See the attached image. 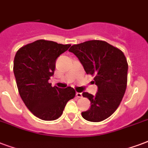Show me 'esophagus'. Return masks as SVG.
<instances>
[{
    "label": "esophagus",
    "mask_w": 148,
    "mask_h": 148,
    "mask_svg": "<svg viewBox=\"0 0 148 148\" xmlns=\"http://www.w3.org/2000/svg\"><path fill=\"white\" fill-rule=\"evenodd\" d=\"M75 96L77 97H82V93H78V92H76V93H75Z\"/></svg>",
    "instance_id": "esophagus-1"
}]
</instances>
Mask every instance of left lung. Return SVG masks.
<instances>
[{
    "mask_svg": "<svg viewBox=\"0 0 148 148\" xmlns=\"http://www.w3.org/2000/svg\"><path fill=\"white\" fill-rule=\"evenodd\" d=\"M78 58L86 74L94 75L97 86L95 95L83 92L90 108L82 112L83 119L101 122L114 113L120 104L127 83L128 64L122 51L102 40H89L70 47Z\"/></svg>",
    "mask_w": 148,
    "mask_h": 148,
    "instance_id": "obj_1",
    "label": "left lung"
}]
</instances>
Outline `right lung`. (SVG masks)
I'll list each match as a JSON object with an SVG mask.
<instances>
[{
	"instance_id": "1",
	"label": "right lung",
	"mask_w": 148,
	"mask_h": 148,
	"mask_svg": "<svg viewBox=\"0 0 148 148\" xmlns=\"http://www.w3.org/2000/svg\"><path fill=\"white\" fill-rule=\"evenodd\" d=\"M70 44L39 40L21 47L15 54L13 71L20 97L33 115L42 120H55L67 102L75 97L71 86H51L56 59Z\"/></svg>"
}]
</instances>
